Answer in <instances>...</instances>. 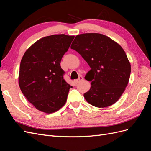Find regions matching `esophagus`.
I'll return each mask as SVG.
<instances>
[{"label": "esophagus", "mask_w": 151, "mask_h": 151, "mask_svg": "<svg viewBox=\"0 0 151 151\" xmlns=\"http://www.w3.org/2000/svg\"><path fill=\"white\" fill-rule=\"evenodd\" d=\"M82 81H83V77H82V76H80V77H79L78 79H76V80L75 81V83H80V82H81Z\"/></svg>", "instance_id": "1"}]
</instances>
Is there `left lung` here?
Returning a JSON list of instances; mask_svg holds the SVG:
<instances>
[{
  "label": "left lung",
  "instance_id": "left-lung-1",
  "mask_svg": "<svg viewBox=\"0 0 151 151\" xmlns=\"http://www.w3.org/2000/svg\"><path fill=\"white\" fill-rule=\"evenodd\" d=\"M88 63L91 70L85 79L91 81L84 94L89 104L98 108L115 103L124 92L130 79L131 65L120 45L99 33L77 35L70 46Z\"/></svg>",
  "mask_w": 151,
  "mask_h": 151
}]
</instances>
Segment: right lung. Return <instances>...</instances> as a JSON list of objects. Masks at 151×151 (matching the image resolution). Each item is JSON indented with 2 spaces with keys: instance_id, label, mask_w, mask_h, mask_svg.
Instances as JSON below:
<instances>
[{
  "instance_id": "1",
  "label": "right lung",
  "mask_w": 151,
  "mask_h": 151,
  "mask_svg": "<svg viewBox=\"0 0 151 151\" xmlns=\"http://www.w3.org/2000/svg\"><path fill=\"white\" fill-rule=\"evenodd\" d=\"M74 37L64 34L45 36L32 45L21 59L20 89L40 111L54 113L66 103L72 87L63 79L60 62Z\"/></svg>"
}]
</instances>
